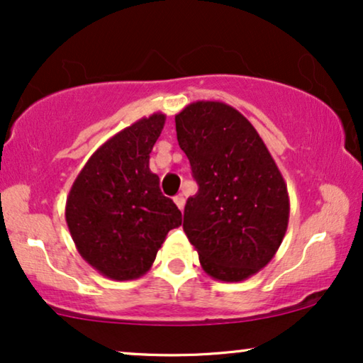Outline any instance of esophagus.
<instances>
[{
	"mask_svg": "<svg viewBox=\"0 0 363 363\" xmlns=\"http://www.w3.org/2000/svg\"><path fill=\"white\" fill-rule=\"evenodd\" d=\"M174 202H176V206L179 207V209H184V206H186V199L184 197H182V194H179V196H176L174 197Z\"/></svg>",
	"mask_w": 363,
	"mask_h": 363,
	"instance_id": "34e87169",
	"label": "esophagus"
}]
</instances>
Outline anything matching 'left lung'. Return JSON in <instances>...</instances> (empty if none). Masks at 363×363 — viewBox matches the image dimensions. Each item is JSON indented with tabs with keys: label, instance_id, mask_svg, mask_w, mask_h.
<instances>
[{
	"label": "left lung",
	"instance_id": "1",
	"mask_svg": "<svg viewBox=\"0 0 363 363\" xmlns=\"http://www.w3.org/2000/svg\"><path fill=\"white\" fill-rule=\"evenodd\" d=\"M177 141L199 191L184 232L207 275L240 282L264 269L289 224V192L255 128L232 106L197 101L176 114Z\"/></svg>",
	"mask_w": 363,
	"mask_h": 363
}]
</instances>
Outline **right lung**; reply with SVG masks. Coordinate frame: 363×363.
<instances>
[{
	"label": "right lung",
	"mask_w": 363,
	"mask_h": 363,
	"mask_svg": "<svg viewBox=\"0 0 363 363\" xmlns=\"http://www.w3.org/2000/svg\"><path fill=\"white\" fill-rule=\"evenodd\" d=\"M164 123L166 114L156 113L108 139L77 174L66 199V224L77 252L108 279L146 274L167 232L182 222L149 169Z\"/></svg>",
	"instance_id": "right-lung-1"
}]
</instances>
